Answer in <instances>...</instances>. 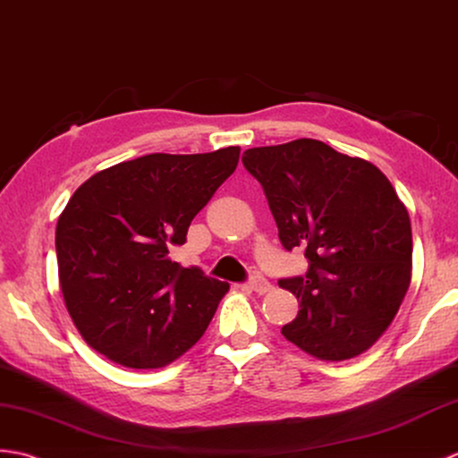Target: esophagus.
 Segmentation results:
<instances>
[{
    "label": "esophagus",
    "mask_w": 458,
    "mask_h": 458,
    "mask_svg": "<svg viewBox=\"0 0 458 458\" xmlns=\"http://www.w3.org/2000/svg\"><path fill=\"white\" fill-rule=\"evenodd\" d=\"M249 288H250L252 292H257L259 296H264V293H268V292L272 290V284H270L267 278L255 276V278H252V280L249 282Z\"/></svg>",
    "instance_id": "esophagus-1"
}]
</instances>
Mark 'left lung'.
Returning a JSON list of instances; mask_svg holds the SVG:
<instances>
[{"mask_svg":"<svg viewBox=\"0 0 458 458\" xmlns=\"http://www.w3.org/2000/svg\"><path fill=\"white\" fill-rule=\"evenodd\" d=\"M242 165L267 194L284 249H306V278L280 280L300 301L282 335L341 362L378 341L411 282V223L372 162L315 139L249 148Z\"/></svg>","mask_w":458,"mask_h":458,"instance_id":"obj_1","label":"left lung"}]
</instances>
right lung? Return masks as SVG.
I'll use <instances>...</instances> for the list:
<instances>
[{"mask_svg": "<svg viewBox=\"0 0 458 458\" xmlns=\"http://www.w3.org/2000/svg\"><path fill=\"white\" fill-rule=\"evenodd\" d=\"M241 148L155 152L96 172L56 223L64 306L91 349L121 367L162 369L206 333L227 282L182 268L170 249L237 168Z\"/></svg>", "mask_w": 458, "mask_h": 458, "instance_id": "obj_1", "label": "right lung"}]
</instances>
